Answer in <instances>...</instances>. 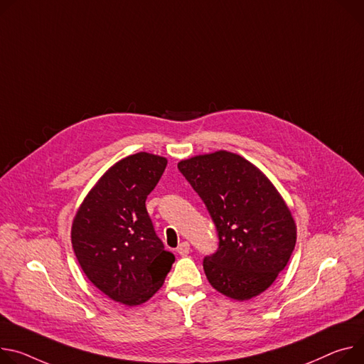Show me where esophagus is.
<instances>
[{
  "label": "esophagus",
  "instance_id": "esophagus-1",
  "mask_svg": "<svg viewBox=\"0 0 364 364\" xmlns=\"http://www.w3.org/2000/svg\"><path fill=\"white\" fill-rule=\"evenodd\" d=\"M177 252L181 255V257H186L188 252H190V244L188 242H181L180 245H178V248H177Z\"/></svg>",
  "mask_w": 364,
  "mask_h": 364
}]
</instances>
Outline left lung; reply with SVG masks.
Returning a JSON list of instances; mask_svg holds the SVG:
<instances>
[{"label":"left lung","mask_w":364,"mask_h":364,"mask_svg":"<svg viewBox=\"0 0 364 364\" xmlns=\"http://www.w3.org/2000/svg\"><path fill=\"white\" fill-rule=\"evenodd\" d=\"M178 170L218 232V250L203 258L209 283L237 301L270 287L296 244L294 220L274 186L251 162L226 151L181 161Z\"/></svg>","instance_id":"obj_1"}]
</instances>
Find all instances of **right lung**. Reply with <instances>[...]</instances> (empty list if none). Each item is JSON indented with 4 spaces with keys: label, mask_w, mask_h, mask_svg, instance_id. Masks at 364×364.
<instances>
[{
    "label": "right lung",
    "mask_w": 364,
    "mask_h": 364,
    "mask_svg": "<svg viewBox=\"0 0 364 364\" xmlns=\"http://www.w3.org/2000/svg\"><path fill=\"white\" fill-rule=\"evenodd\" d=\"M165 167L167 159L146 152L119 161L88 193L73 223V248L85 276L129 306L146 302L176 259L145 206Z\"/></svg>",
    "instance_id": "right-lung-1"
}]
</instances>
